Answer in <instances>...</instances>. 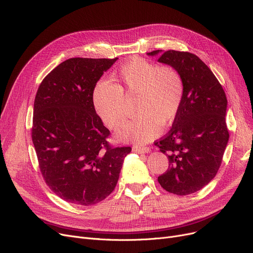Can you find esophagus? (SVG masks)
<instances>
[{
	"mask_svg": "<svg viewBox=\"0 0 253 253\" xmlns=\"http://www.w3.org/2000/svg\"><path fill=\"white\" fill-rule=\"evenodd\" d=\"M132 151L134 153H138V154H146V153H150V148L148 147H133Z\"/></svg>",
	"mask_w": 253,
	"mask_h": 253,
	"instance_id": "34e87169",
	"label": "esophagus"
}]
</instances>
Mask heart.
Listing matches in <instances>:
<instances>
[{"label":"heart","mask_w":253,"mask_h":253,"mask_svg":"<svg viewBox=\"0 0 253 253\" xmlns=\"http://www.w3.org/2000/svg\"><path fill=\"white\" fill-rule=\"evenodd\" d=\"M120 85L105 80L93 90V104L104 124L117 129L126 119L124 94L138 95L135 114L138 115L119 131L121 139L146 144L158 136L162 125L177 117L184 96L181 74L170 66H159L134 57L118 71Z\"/></svg>","instance_id":"obj_1"}]
</instances>
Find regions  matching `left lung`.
I'll list each match as a JSON object with an SVG mask.
<instances>
[{"instance_id": "obj_1", "label": "left lung", "mask_w": 253, "mask_h": 253, "mask_svg": "<svg viewBox=\"0 0 253 253\" xmlns=\"http://www.w3.org/2000/svg\"><path fill=\"white\" fill-rule=\"evenodd\" d=\"M177 70L184 96L169 132L156 141L169 158V169L158 177L163 189L187 195L204 188L215 177L228 141L227 99L210 68L193 53L161 49L147 53Z\"/></svg>"}]
</instances>
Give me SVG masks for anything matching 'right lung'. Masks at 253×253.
<instances>
[{"label": "right lung", "mask_w": 253, "mask_h": 253, "mask_svg": "<svg viewBox=\"0 0 253 253\" xmlns=\"http://www.w3.org/2000/svg\"><path fill=\"white\" fill-rule=\"evenodd\" d=\"M117 60H66L38 87L32 140L39 168L48 187L71 204L92 206L106 199L131 152L109 146V130L93 104L97 82Z\"/></svg>", "instance_id": "obj_1"}]
</instances>
